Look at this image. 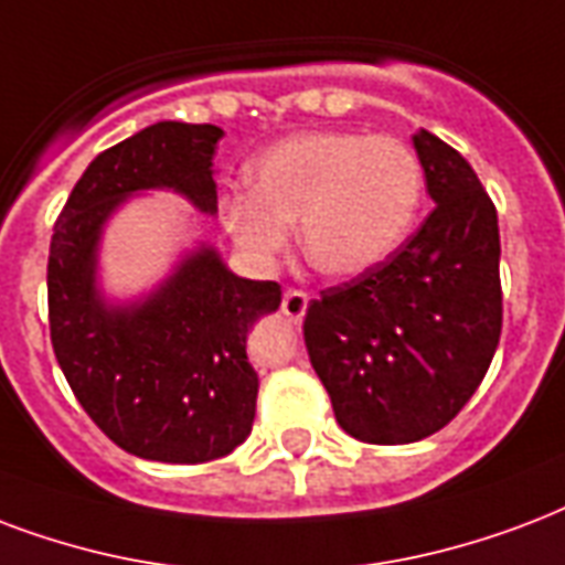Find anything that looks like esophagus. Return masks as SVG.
<instances>
[{
    "mask_svg": "<svg viewBox=\"0 0 565 565\" xmlns=\"http://www.w3.org/2000/svg\"><path fill=\"white\" fill-rule=\"evenodd\" d=\"M281 311L287 320L301 322V317H305V311H308V296H305L301 290H287L281 299Z\"/></svg>",
    "mask_w": 565,
    "mask_h": 565,
    "instance_id": "esophagus-1",
    "label": "esophagus"
}]
</instances>
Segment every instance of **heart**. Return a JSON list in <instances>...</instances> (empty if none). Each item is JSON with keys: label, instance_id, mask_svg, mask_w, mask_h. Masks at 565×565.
<instances>
[{"label": "heart", "instance_id": "1", "mask_svg": "<svg viewBox=\"0 0 565 565\" xmlns=\"http://www.w3.org/2000/svg\"><path fill=\"white\" fill-rule=\"evenodd\" d=\"M248 186L222 201V222L245 254L273 260L296 225L305 260L347 281L403 243L424 195V168L394 136L317 129L264 150L248 168Z\"/></svg>", "mask_w": 565, "mask_h": 565}]
</instances>
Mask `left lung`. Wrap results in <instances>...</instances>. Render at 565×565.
<instances>
[{
  "label": "left lung",
  "mask_w": 565,
  "mask_h": 565,
  "mask_svg": "<svg viewBox=\"0 0 565 565\" xmlns=\"http://www.w3.org/2000/svg\"><path fill=\"white\" fill-rule=\"evenodd\" d=\"M436 210L376 269L329 287L305 347L343 433L412 445L454 420L501 340V234L492 198L450 145L417 129Z\"/></svg>",
  "instance_id": "8db88e82"
}]
</instances>
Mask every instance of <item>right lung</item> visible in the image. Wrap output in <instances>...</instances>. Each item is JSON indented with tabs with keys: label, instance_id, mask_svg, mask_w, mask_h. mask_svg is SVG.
I'll return each instance as SVG.
<instances>
[{
	"label": "right lung",
	"instance_id": "add662e5",
	"mask_svg": "<svg viewBox=\"0 0 565 565\" xmlns=\"http://www.w3.org/2000/svg\"><path fill=\"white\" fill-rule=\"evenodd\" d=\"M213 124L159 120L103 150L73 186L50 243V338L67 385L127 454L198 465L252 433L257 373L245 338L281 287L239 278L213 245L183 254L157 290L109 301L97 284L103 227L129 195L171 189L215 215Z\"/></svg>",
	"mask_w": 565,
	"mask_h": 565
}]
</instances>
